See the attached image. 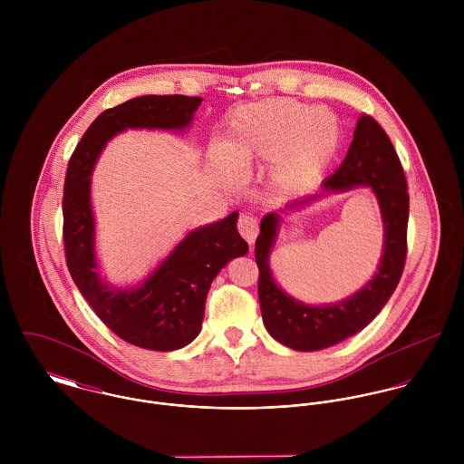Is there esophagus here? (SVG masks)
<instances>
[{
	"label": "esophagus",
	"mask_w": 464,
	"mask_h": 464,
	"mask_svg": "<svg viewBox=\"0 0 464 464\" xmlns=\"http://www.w3.org/2000/svg\"><path fill=\"white\" fill-rule=\"evenodd\" d=\"M237 230L243 236L245 241H248L250 245L256 241L257 234H259V223L257 218L250 216V214H241L237 219Z\"/></svg>",
	"instance_id": "34e87169"
}]
</instances>
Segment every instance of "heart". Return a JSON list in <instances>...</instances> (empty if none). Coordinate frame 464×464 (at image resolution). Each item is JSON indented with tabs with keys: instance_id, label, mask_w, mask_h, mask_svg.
<instances>
[{
	"instance_id": "heart-1",
	"label": "heart",
	"mask_w": 464,
	"mask_h": 464,
	"mask_svg": "<svg viewBox=\"0 0 464 464\" xmlns=\"http://www.w3.org/2000/svg\"><path fill=\"white\" fill-rule=\"evenodd\" d=\"M335 146L337 125L331 112L291 98H267L232 112L225 146L214 150L212 160L219 168L275 162V186L298 191L324 171Z\"/></svg>"
}]
</instances>
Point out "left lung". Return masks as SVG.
Masks as SVG:
<instances>
[{
	"label": "left lung",
	"mask_w": 464,
	"mask_h": 464,
	"mask_svg": "<svg viewBox=\"0 0 464 464\" xmlns=\"http://www.w3.org/2000/svg\"><path fill=\"white\" fill-rule=\"evenodd\" d=\"M372 188L384 221V256L375 276L348 300L334 305H305L287 296L273 280L267 265L278 216L267 214L256 241L259 302L267 332L282 344L313 352L362 331L397 289L407 256L409 193L397 151L384 129L368 114L357 120L353 139L339 169L324 182V191ZM322 195L302 199L320 198Z\"/></svg>",
	"instance_id": "obj_1"
}]
</instances>
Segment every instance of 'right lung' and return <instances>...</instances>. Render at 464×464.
I'll return each mask as SVG.
<instances>
[{
  "mask_svg": "<svg viewBox=\"0 0 464 464\" xmlns=\"http://www.w3.org/2000/svg\"><path fill=\"white\" fill-rule=\"evenodd\" d=\"M201 103L198 96H139L102 112L82 135L67 164L63 236L67 269L96 316L127 343L171 352L201 329L205 300L221 267L248 252L237 232V212L193 230L139 287H109L96 273L94 221L89 199L92 166L111 137L127 129L182 130Z\"/></svg>",
  "mask_w": 464,
  "mask_h": 464,
  "instance_id": "obj_1",
  "label": "right lung"
}]
</instances>
